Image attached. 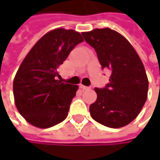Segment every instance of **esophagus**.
Instances as JSON below:
<instances>
[{
  "instance_id": "obj_1",
  "label": "esophagus",
  "mask_w": 160,
  "mask_h": 160,
  "mask_svg": "<svg viewBox=\"0 0 160 160\" xmlns=\"http://www.w3.org/2000/svg\"><path fill=\"white\" fill-rule=\"evenodd\" d=\"M80 87L81 88V89H82V90H89V89H91V87H88V86H84V85H80Z\"/></svg>"
}]
</instances>
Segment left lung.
<instances>
[{
	"label": "left lung",
	"mask_w": 160,
	"mask_h": 160,
	"mask_svg": "<svg viewBox=\"0 0 160 160\" xmlns=\"http://www.w3.org/2000/svg\"><path fill=\"white\" fill-rule=\"evenodd\" d=\"M81 34L94 48L102 68L111 70L106 88L94 89L97 99L90 106L91 116L104 126L124 127L136 118L147 98L144 64L129 41L111 28H95Z\"/></svg>",
	"instance_id": "obj_1"
}]
</instances>
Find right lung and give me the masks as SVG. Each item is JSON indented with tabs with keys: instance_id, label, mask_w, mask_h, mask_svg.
I'll return each mask as SVG.
<instances>
[{
	"instance_id": "1",
	"label": "right lung",
	"mask_w": 160,
	"mask_h": 160,
	"mask_svg": "<svg viewBox=\"0 0 160 160\" xmlns=\"http://www.w3.org/2000/svg\"><path fill=\"white\" fill-rule=\"evenodd\" d=\"M82 42L80 32L58 28L43 35L24 58L13 89L16 108L29 124L46 129L67 118L79 86L56 80L57 68Z\"/></svg>"
}]
</instances>
